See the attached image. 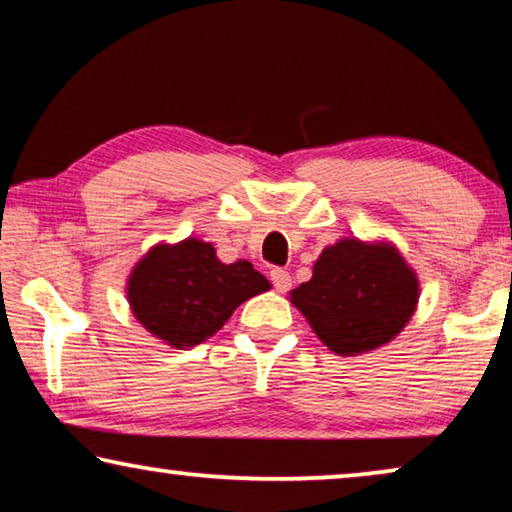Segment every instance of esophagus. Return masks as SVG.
I'll use <instances>...</instances> for the list:
<instances>
[{
  "instance_id": "1",
  "label": "esophagus",
  "mask_w": 512,
  "mask_h": 512,
  "mask_svg": "<svg viewBox=\"0 0 512 512\" xmlns=\"http://www.w3.org/2000/svg\"><path fill=\"white\" fill-rule=\"evenodd\" d=\"M271 282L278 292H287V289L292 287V276H289V271L285 269H271Z\"/></svg>"
}]
</instances>
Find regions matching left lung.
I'll return each mask as SVG.
<instances>
[{
	"instance_id": "8db88e82",
	"label": "left lung",
	"mask_w": 512,
	"mask_h": 512,
	"mask_svg": "<svg viewBox=\"0 0 512 512\" xmlns=\"http://www.w3.org/2000/svg\"><path fill=\"white\" fill-rule=\"evenodd\" d=\"M421 285L388 241L340 239L324 248L312 278L289 292L317 338L338 356L384 347L416 312Z\"/></svg>"
}]
</instances>
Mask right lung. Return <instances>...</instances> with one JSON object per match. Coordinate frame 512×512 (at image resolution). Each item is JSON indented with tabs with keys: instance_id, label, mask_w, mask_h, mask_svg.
Here are the masks:
<instances>
[{
	"instance_id": "add662e5",
	"label": "right lung",
	"mask_w": 512,
	"mask_h": 512,
	"mask_svg": "<svg viewBox=\"0 0 512 512\" xmlns=\"http://www.w3.org/2000/svg\"><path fill=\"white\" fill-rule=\"evenodd\" d=\"M271 289L248 259L223 264L216 248L188 236L156 243L133 266L126 296L133 315L174 349L195 347L223 329L243 301Z\"/></svg>"
}]
</instances>
